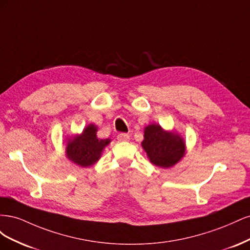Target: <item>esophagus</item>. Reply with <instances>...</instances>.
<instances>
[{
  "instance_id": "1",
  "label": "esophagus",
  "mask_w": 250,
  "mask_h": 250,
  "mask_svg": "<svg viewBox=\"0 0 250 250\" xmlns=\"http://www.w3.org/2000/svg\"><path fill=\"white\" fill-rule=\"evenodd\" d=\"M117 139L120 142H127V141H129L130 138H129V135H128L127 133H119Z\"/></svg>"
}]
</instances>
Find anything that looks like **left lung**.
Returning <instances> with one entry per match:
<instances>
[{"mask_svg": "<svg viewBox=\"0 0 250 250\" xmlns=\"http://www.w3.org/2000/svg\"><path fill=\"white\" fill-rule=\"evenodd\" d=\"M142 147L149 161L161 168L172 167L186 153L185 140L175 131L164 130L158 124L145 127Z\"/></svg>", "mask_w": 250, "mask_h": 250, "instance_id": "1", "label": "left lung"}]
</instances>
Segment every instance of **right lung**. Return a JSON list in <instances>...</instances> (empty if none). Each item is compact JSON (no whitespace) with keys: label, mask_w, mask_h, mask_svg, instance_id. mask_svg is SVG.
I'll list each match as a JSON object with an SVG mask.
<instances>
[{"label":"right lung","mask_w":250,"mask_h":250,"mask_svg":"<svg viewBox=\"0 0 250 250\" xmlns=\"http://www.w3.org/2000/svg\"><path fill=\"white\" fill-rule=\"evenodd\" d=\"M98 128L94 124L87 125L82 133L67 139L65 154L71 162L80 167H89L96 164L111 140L97 137Z\"/></svg>","instance_id":"right-lung-1"}]
</instances>
